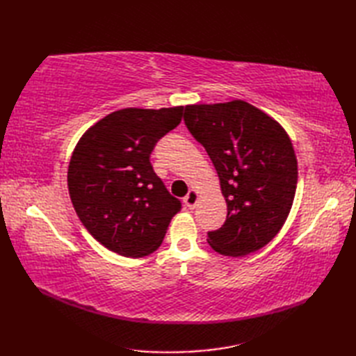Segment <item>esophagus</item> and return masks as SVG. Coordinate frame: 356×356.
I'll return each mask as SVG.
<instances>
[{
  "mask_svg": "<svg viewBox=\"0 0 356 356\" xmlns=\"http://www.w3.org/2000/svg\"><path fill=\"white\" fill-rule=\"evenodd\" d=\"M184 200H185V205L190 209H193L195 207V203H197V200H199L197 190H190V193L186 194V197Z\"/></svg>",
  "mask_w": 356,
  "mask_h": 356,
  "instance_id": "obj_1",
  "label": "esophagus"
}]
</instances>
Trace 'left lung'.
Returning a JSON list of instances; mask_svg holds the SVG:
<instances>
[{
    "label": "left lung",
    "mask_w": 356,
    "mask_h": 356,
    "mask_svg": "<svg viewBox=\"0 0 356 356\" xmlns=\"http://www.w3.org/2000/svg\"><path fill=\"white\" fill-rule=\"evenodd\" d=\"M185 125L220 179L228 216L208 232L216 252L243 257L274 238L292 208L298 165L284 128L245 101L185 107Z\"/></svg>",
    "instance_id": "obj_1"
}]
</instances>
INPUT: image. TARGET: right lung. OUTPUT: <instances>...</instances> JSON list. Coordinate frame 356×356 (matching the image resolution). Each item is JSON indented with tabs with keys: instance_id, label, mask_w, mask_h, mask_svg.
I'll return each mask as SVG.
<instances>
[{
	"instance_id": "right-lung-1",
	"label": "right lung",
	"mask_w": 356,
	"mask_h": 356,
	"mask_svg": "<svg viewBox=\"0 0 356 356\" xmlns=\"http://www.w3.org/2000/svg\"><path fill=\"white\" fill-rule=\"evenodd\" d=\"M182 115V105L113 111L74 147L67 172L73 208L110 251L134 259L154 252L182 208L149 162L157 140L180 124Z\"/></svg>"
}]
</instances>
